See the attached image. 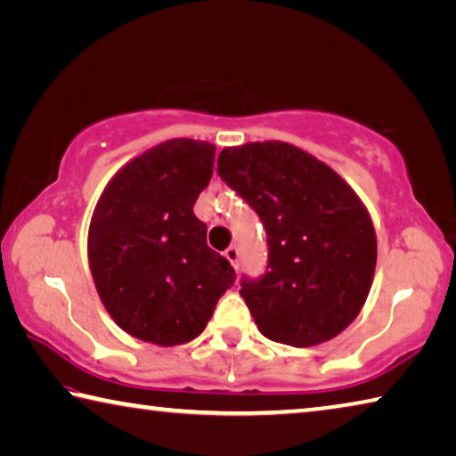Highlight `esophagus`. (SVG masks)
<instances>
[{
  "label": "esophagus",
  "instance_id": "1",
  "mask_svg": "<svg viewBox=\"0 0 456 456\" xmlns=\"http://www.w3.org/2000/svg\"><path fill=\"white\" fill-rule=\"evenodd\" d=\"M225 257L231 261V264H233L235 269H239V249L235 245H231L229 249L225 251Z\"/></svg>",
  "mask_w": 456,
  "mask_h": 456
}]
</instances>
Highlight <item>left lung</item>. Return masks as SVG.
Masks as SVG:
<instances>
[{
  "label": "left lung",
  "mask_w": 456,
  "mask_h": 456,
  "mask_svg": "<svg viewBox=\"0 0 456 456\" xmlns=\"http://www.w3.org/2000/svg\"><path fill=\"white\" fill-rule=\"evenodd\" d=\"M217 173L265 227V272L243 275L239 289L261 334L305 348L348 328L376 267L374 227L356 192L322 160L275 141L225 149Z\"/></svg>",
  "instance_id": "1"
}]
</instances>
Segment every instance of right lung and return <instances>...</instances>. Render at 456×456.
Here are the masks:
<instances>
[{
	"instance_id": "1",
	"label": "right lung",
	"mask_w": 456,
	"mask_h": 456,
	"mask_svg": "<svg viewBox=\"0 0 456 456\" xmlns=\"http://www.w3.org/2000/svg\"><path fill=\"white\" fill-rule=\"evenodd\" d=\"M213 163V144L173 138L130 160L92 215L88 259L98 296L142 342H191L235 283V269L207 245V225L192 213Z\"/></svg>"
}]
</instances>
